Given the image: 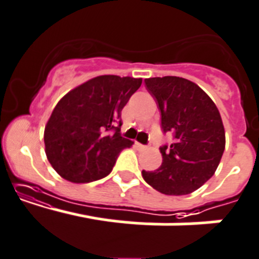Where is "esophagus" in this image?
I'll return each mask as SVG.
<instances>
[{
    "mask_svg": "<svg viewBox=\"0 0 259 259\" xmlns=\"http://www.w3.org/2000/svg\"><path fill=\"white\" fill-rule=\"evenodd\" d=\"M137 147H139L140 150H145V149H147V146L146 145H142V144H139V142H137Z\"/></svg>",
    "mask_w": 259,
    "mask_h": 259,
    "instance_id": "34e87169",
    "label": "esophagus"
}]
</instances>
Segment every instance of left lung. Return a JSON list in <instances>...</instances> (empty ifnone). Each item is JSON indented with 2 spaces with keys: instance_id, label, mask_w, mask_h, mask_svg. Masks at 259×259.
I'll return each instance as SVG.
<instances>
[{
  "instance_id": "obj_1",
  "label": "left lung",
  "mask_w": 259,
  "mask_h": 259,
  "mask_svg": "<svg viewBox=\"0 0 259 259\" xmlns=\"http://www.w3.org/2000/svg\"><path fill=\"white\" fill-rule=\"evenodd\" d=\"M145 85L161 113L162 134L171 132L173 144L160 147L161 165L142 170V177L160 193H191L213 176L225 150L220 113L205 91L186 78L151 77Z\"/></svg>"
}]
</instances>
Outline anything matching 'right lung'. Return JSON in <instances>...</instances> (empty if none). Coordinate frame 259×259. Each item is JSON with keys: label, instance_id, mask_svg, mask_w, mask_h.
I'll return each mask as SVG.
<instances>
[{"label": "right lung", "instance_id": "obj_1", "mask_svg": "<svg viewBox=\"0 0 259 259\" xmlns=\"http://www.w3.org/2000/svg\"><path fill=\"white\" fill-rule=\"evenodd\" d=\"M141 83V78L98 76L58 102L44 130V144L62 178L90 183L112 171L119 152L134 145L120 136V112Z\"/></svg>", "mask_w": 259, "mask_h": 259}]
</instances>
